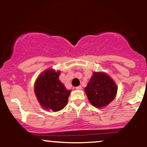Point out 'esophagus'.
Returning a JSON list of instances; mask_svg holds the SVG:
<instances>
[{
	"instance_id": "esophagus-1",
	"label": "esophagus",
	"mask_w": 147,
	"mask_h": 147,
	"mask_svg": "<svg viewBox=\"0 0 147 147\" xmlns=\"http://www.w3.org/2000/svg\"><path fill=\"white\" fill-rule=\"evenodd\" d=\"M76 89H77V90H82V86H77V87H76Z\"/></svg>"
}]
</instances>
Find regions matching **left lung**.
<instances>
[{"label": "left lung", "mask_w": 147, "mask_h": 147, "mask_svg": "<svg viewBox=\"0 0 147 147\" xmlns=\"http://www.w3.org/2000/svg\"><path fill=\"white\" fill-rule=\"evenodd\" d=\"M117 86L109 75L102 72H94L85 88L88 99L95 107L107 106L117 94Z\"/></svg>", "instance_id": "left-lung-1"}]
</instances>
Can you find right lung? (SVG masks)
Returning a JSON list of instances; mask_svg holds the SVG:
<instances>
[{"label":"right lung","instance_id":"obj_1","mask_svg":"<svg viewBox=\"0 0 147 147\" xmlns=\"http://www.w3.org/2000/svg\"><path fill=\"white\" fill-rule=\"evenodd\" d=\"M59 75V71L48 69L38 76L34 86L35 95L42 107L55 112L66 106L71 92L60 82Z\"/></svg>","mask_w":147,"mask_h":147}]
</instances>
